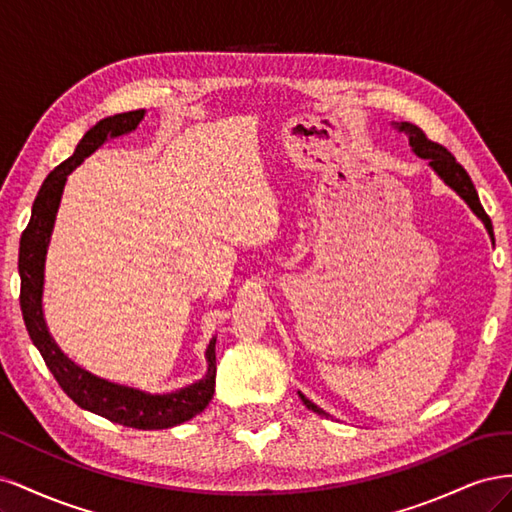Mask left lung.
<instances>
[{
  "instance_id": "left-lung-1",
  "label": "left lung",
  "mask_w": 512,
  "mask_h": 512,
  "mask_svg": "<svg viewBox=\"0 0 512 512\" xmlns=\"http://www.w3.org/2000/svg\"><path fill=\"white\" fill-rule=\"evenodd\" d=\"M395 128H397L399 132H406V134H408L410 147H412V151L416 153V156L427 160L429 166H431L433 170H436L438 177L448 185V188H453L463 200H466V203L470 205V209L478 215L480 220H483L487 232H489L491 239H493V226H491L489 215L485 213L483 205H480L476 188H474V183H472L470 175L466 173V168H463V166L455 160L453 153L448 151V149H444L442 145L429 141L427 134H425L421 128L412 126V123H408V121L395 123ZM299 397H301V401H303V404H305L309 410H314L316 414L327 416V412H324L322 408H318V406L314 404V401H309L303 393H299Z\"/></svg>"
}]
</instances>
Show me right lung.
Masks as SVG:
<instances>
[{
  "instance_id": "add662e5",
  "label": "right lung",
  "mask_w": 512,
  "mask_h": 512,
  "mask_svg": "<svg viewBox=\"0 0 512 512\" xmlns=\"http://www.w3.org/2000/svg\"><path fill=\"white\" fill-rule=\"evenodd\" d=\"M145 117V108L130 113H119L98 121L81 143L76 145L72 158L61 162L53 173L44 179L42 188L34 200L32 218L21 235L19 247V275H21V312L29 337L40 350L46 367L59 382L64 393L83 410L96 412L111 423H119L134 429H168L190 421L203 412L215 391V337L207 346V374L185 389L166 395H151L130 386L102 380L89 371L74 365L68 356L59 350L55 339L46 329L42 314V288H44V260L46 247L51 241L55 226V215L59 209L61 194L68 175L87 156H91L108 138L128 134L136 130Z\"/></svg>"
}]
</instances>
